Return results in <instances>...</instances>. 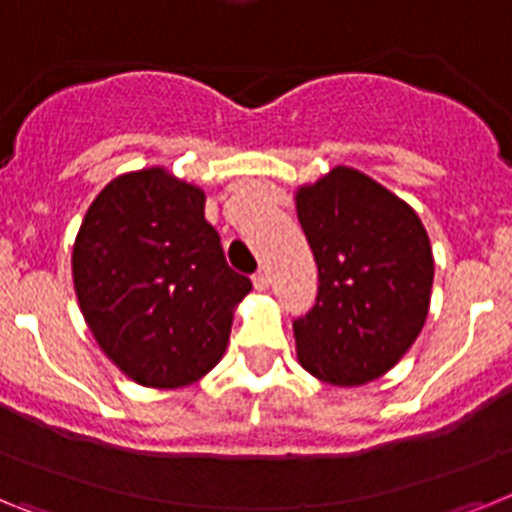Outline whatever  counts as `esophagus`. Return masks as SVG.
Returning a JSON list of instances; mask_svg holds the SVG:
<instances>
[{
	"instance_id": "1",
	"label": "esophagus",
	"mask_w": 512,
	"mask_h": 512,
	"mask_svg": "<svg viewBox=\"0 0 512 512\" xmlns=\"http://www.w3.org/2000/svg\"><path fill=\"white\" fill-rule=\"evenodd\" d=\"M252 283H255L257 291H265L270 286V273L268 270H257L255 276H252Z\"/></svg>"
}]
</instances>
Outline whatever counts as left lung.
Masks as SVG:
<instances>
[{
	"label": "left lung",
	"mask_w": 512,
	"mask_h": 512,
	"mask_svg": "<svg viewBox=\"0 0 512 512\" xmlns=\"http://www.w3.org/2000/svg\"><path fill=\"white\" fill-rule=\"evenodd\" d=\"M317 263V302L294 320L296 359L317 380L354 388L401 362L422 333L435 260L401 197L349 166L296 190Z\"/></svg>",
	"instance_id": "8db88e82"
}]
</instances>
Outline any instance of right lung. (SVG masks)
Returning <instances> with one entry per match:
<instances>
[{"mask_svg":"<svg viewBox=\"0 0 512 512\" xmlns=\"http://www.w3.org/2000/svg\"><path fill=\"white\" fill-rule=\"evenodd\" d=\"M72 281L103 354L130 380L163 390L221 362L236 304L252 291L205 221V192L163 166L98 192L75 236Z\"/></svg>","mask_w":512,"mask_h":512,"instance_id":"right-lung-1","label":"right lung"}]
</instances>
